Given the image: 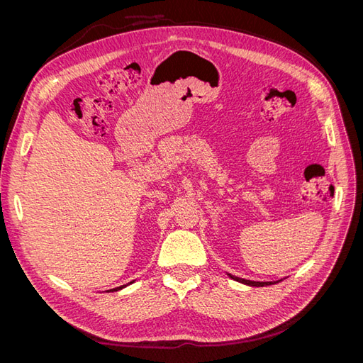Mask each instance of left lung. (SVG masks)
<instances>
[{
  "label": "left lung",
  "mask_w": 363,
  "mask_h": 363,
  "mask_svg": "<svg viewBox=\"0 0 363 363\" xmlns=\"http://www.w3.org/2000/svg\"><path fill=\"white\" fill-rule=\"evenodd\" d=\"M228 276L232 277L233 280H236V281H240V283L250 284V286H268V284H272V281H251V280H245V279H239V277H235V276H232V274H228Z\"/></svg>",
  "instance_id": "1"
}]
</instances>
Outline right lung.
Returning <instances> with one entry per match:
<instances>
[{
    "label": "right lung",
    "mask_w": 363,
    "mask_h": 363,
    "mask_svg": "<svg viewBox=\"0 0 363 363\" xmlns=\"http://www.w3.org/2000/svg\"><path fill=\"white\" fill-rule=\"evenodd\" d=\"M121 288H123V286H119V288H116V289H113V291H118V289H121Z\"/></svg>",
    "instance_id": "obj_1"
}]
</instances>
